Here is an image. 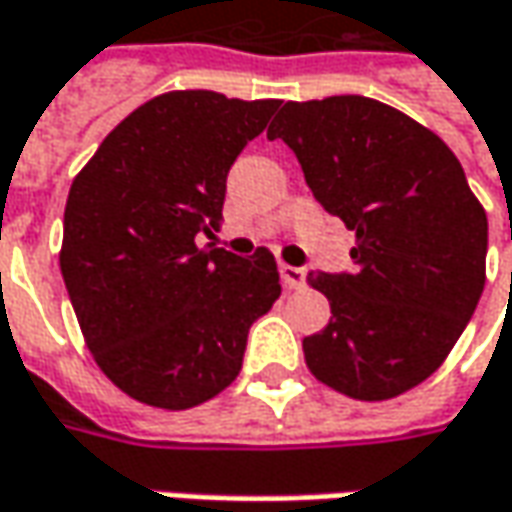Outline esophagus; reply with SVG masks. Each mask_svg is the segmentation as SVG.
I'll return each instance as SVG.
<instances>
[{
	"label": "esophagus",
	"mask_w": 512,
	"mask_h": 512,
	"mask_svg": "<svg viewBox=\"0 0 512 512\" xmlns=\"http://www.w3.org/2000/svg\"><path fill=\"white\" fill-rule=\"evenodd\" d=\"M280 280L286 289H303L306 286V272L298 266H289V263H280Z\"/></svg>",
	"instance_id": "obj_1"
}]
</instances>
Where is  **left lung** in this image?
I'll use <instances>...</instances> for the list:
<instances>
[{
	"mask_svg": "<svg viewBox=\"0 0 512 512\" xmlns=\"http://www.w3.org/2000/svg\"><path fill=\"white\" fill-rule=\"evenodd\" d=\"M295 151L315 200L355 232L352 275L309 272L332 318L303 338L309 372L355 401L427 381L487 278V214L447 143L387 102H286L269 140Z\"/></svg>",
	"mask_w": 512,
	"mask_h": 512,
	"instance_id": "obj_1",
	"label": "left lung"
}]
</instances>
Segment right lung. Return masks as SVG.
<instances>
[{
	"label": "right lung",
	"mask_w": 512,
	"mask_h": 512,
	"mask_svg": "<svg viewBox=\"0 0 512 512\" xmlns=\"http://www.w3.org/2000/svg\"><path fill=\"white\" fill-rule=\"evenodd\" d=\"M278 100L168 91L134 108L82 166L59 269L85 346L134 401L189 410L232 384L249 326L280 298L275 255L200 249L226 174Z\"/></svg>",
	"instance_id": "obj_1"
}]
</instances>
